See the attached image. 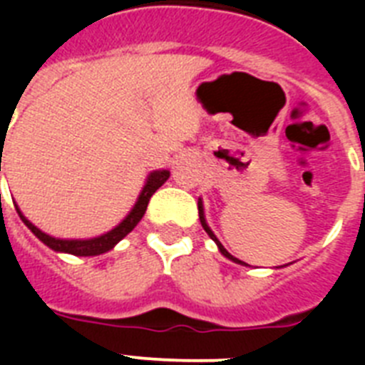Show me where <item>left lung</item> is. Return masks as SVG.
Here are the masks:
<instances>
[{"mask_svg": "<svg viewBox=\"0 0 365 365\" xmlns=\"http://www.w3.org/2000/svg\"><path fill=\"white\" fill-rule=\"evenodd\" d=\"M197 206H199V219H201V225H202V228H205V230H206V234L210 235L212 240L215 241V245H217V247H219V252H221L222 256H225V257H228V259H232V261H234V263H240V265H247V263H245V261H240V259H237V257H234V256H232V254H228V250H227V248H225V247H222L221 243H219V240H217V237H215V234H214V232H212V230H210V227H208V225H206V219H205V210H202V202H201V199H199Z\"/></svg>", "mask_w": 365, "mask_h": 365, "instance_id": "8db88e82", "label": "left lung"}]
</instances>
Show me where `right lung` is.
Wrapping results in <instances>:
<instances>
[{
  "instance_id": "right-lung-1",
  "label": "right lung",
  "mask_w": 365,
  "mask_h": 365,
  "mask_svg": "<svg viewBox=\"0 0 365 365\" xmlns=\"http://www.w3.org/2000/svg\"><path fill=\"white\" fill-rule=\"evenodd\" d=\"M3 144H5V137H1L0 135V157H3ZM0 172H1V159H0ZM168 177H170V172H168V170H157V172H151L150 175H148L146 185H144L143 192H140V195H138L137 202H135V206L131 208L130 214L125 215L124 221H122L120 225H117L113 230L106 232V234L98 235V237H91V240H58V237H53V235L45 234V232H41L40 228L34 227V225H32V222L21 214L18 205L14 206H16V212H18V215L21 217V221L27 225L29 230L36 235L41 243L47 245V247L53 248V250H56V252L73 254V256H100V254L111 250L118 241L124 240L125 235L130 234V232L137 227L138 221H140L143 215L146 214L148 202H150L151 195H153V193L157 192L164 182H166Z\"/></svg>"
}]
</instances>
